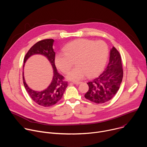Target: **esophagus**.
<instances>
[{
  "instance_id": "obj_1",
  "label": "esophagus",
  "mask_w": 147,
  "mask_h": 147,
  "mask_svg": "<svg viewBox=\"0 0 147 147\" xmlns=\"http://www.w3.org/2000/svg\"><path fill=\"white\" fill-rule=\"evenodd\" d=\"M73 83L74 84L78 85V84H81V83H82V82H80V81H75V82H73Z\"/></svg>"
}]
</instances>
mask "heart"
<instances>
[{
	"mask_svg": "<svg viewBox=\"0 0 147 147\" xmlns=\"http://www.w3.org/2000/svg\"><path fill=\"white\" fill-rule=\"evenodd\" d=\"M64 53L56 54L55 63L56 67L67 78L78 81L86 75L91 77L97 74L106 64L108 56V47L103 40L94 41L87 39H78L67 44L63 48Z\"/></svg>",
	"mask_w": 147,
	"mask_h": 147,
	"instance_id": "1",
	"label": "heart"
}]
</instances>
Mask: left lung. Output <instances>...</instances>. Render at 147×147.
<instances>
[{"instance_id":"1","label":"left lung","mask_w":147,"mask_h":147,"mask_svg":"<svg viewBox=\"0 0 147 147\" xmlns=\"http://www.w3.org/2000/svg\"><path fill=\"white\" fill-rule=\"evenodd\" d=\"M123 77L120 55L113 47L111 50L109 61L104 71L88 82L89 90L85 98L91 102L100 104L112 99L119 90Z\"/></svg>"}]
</instances>
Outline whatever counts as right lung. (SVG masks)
I'll return each instance as SVG.
<instances>
[{"mask_svg":"<svg viewBox=\"0 0 147 147\" xmlns=\"http://www.w3.org/2000/svg\"><path fill=\"white\" fill-rule=\"evenodd\" d=\"M53 42V39H46L38 41L29 49L24 59V63H25L26 60L32 55L40 54L48 59L53 67V77L52 82L46 90L42 91H36L29 88L25 81L24 73H23V83L28 95L36 103L44 107L53 106L59 101L68 86L67 81H65L64 77L57 71L55 66V52L52 47Z\"/></svg>","mask_w":147,"mask_h":147,"instance_id":"right-lung-1","label":"right lung"}]
</instances>
